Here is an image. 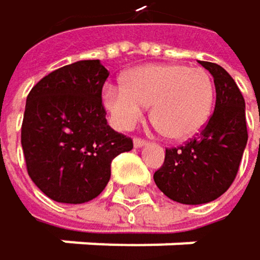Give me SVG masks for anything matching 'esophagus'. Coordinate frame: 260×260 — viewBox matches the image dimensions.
<instances>
[{"instance_id":"obj_1","label":"esophagus","mask_w":260,"mask_h":260,"mask_svg":"<svg viewBox=\"0 0 260 260\" xmlns=\"http://www.w3.org/2000/svg\"><path fill=\"white\" fill-rule=\"evenodd\" d=\"M146 144H147V141L141 139V138H135V139H133V146H135V147H142V146H146Z\"/></svg>"}]
</instances>
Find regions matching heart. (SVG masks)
I'll use <instances>...</instances> for the list:
<instances>
[{
	"mask_svg": "<svg viewBox=\"0 0 260 260\" xmlns=\"http://www.w3.org/2000/svg\"><path fill=\"white\" fill-rule=\"evenodd\" d=\"M215 101L212 77L180 63L146 64L130 71L124 85H107L102 102L113 125L132 130L152 105V121L171 141H186L208 124Z\"/></svg>",
	"mask_w": 260,
	"mask_h": 260,
	"instance_id": "1",
	"label": "heart"
}]
</instances>
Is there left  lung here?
I'll return each mask as SVG.
<instances>
[{
    "instance_id": "1",
    "label": "left lung",
    "mask_w": 260,
    "mask_h": 260,
    "mask_svg": "<svg viewBox=\"0 0 260 260\" xmlns=\"http://www.w3.org/2000/svg\"><path fill=\"white\" fill-rule=\"evenodd\" d=\"M199 63L214 77V113L197 138L166 149L164 162L153 175L164 196L183 205L209 203L225 193L248 141L245 101L234 79L217 63Z\"/></svg>"
}]
</instances>
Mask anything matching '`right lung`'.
Here are the masks:
<instances>
[{"label":"right lung","instance_id":"right-lung-1","mask_svg":"<svg viewBox=\"0 0 260 260\" xmlns=\"http://www.w3.org/2000/svg\"><path fill=\"white\" fill-rule=\"evenodd\" d=\"M99 60L61 67L38 82L26 99L21 146L30 180L58 203L96 199L111 175V161L133 141L105 119Z\"/></svg>","mask_w":260,"mask_h":260}]
</instances>
